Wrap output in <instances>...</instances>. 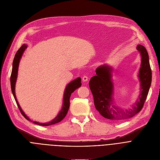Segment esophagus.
<instances>
[{"mask_svg":"<svg viewBox=\"0 0 160 160\" xmlns=\"http://www.w3.org/2000/svg\"><path fill=\"white\" fill-rule=\"evenodd\" d=\"M88 80V77H87V76H83V77H82V81L83 82H87Z\"/></svg>","mask_w":160,"mask_h":160,"instance_id":"1","label":"esophagus"}]
</instances>
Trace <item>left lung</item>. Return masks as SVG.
<instances>
[{
	"mask_svg": "<svg viewBox=\"0 0 160 160\" xmlns=\"http://www.w3.org/2000/svg\"><path fill=\"white\" fill-rule=\"evenodd\" d=\"M136 49L141 56V65L138 75L140 89L139 97L131 109H122L114 103L112 67L107 64L99 66L96 69L97 75L92 77L89 81L95 108L105 118L114 122L125 120L134 116L143 108L151 85L152 71L145 48L138 44Z\"/></svg>",
	"mask_w": 160,
	"mask_h": 160,
	"instance_id": "left-lung-1",
	"label": "left lung"
}]
</instances>
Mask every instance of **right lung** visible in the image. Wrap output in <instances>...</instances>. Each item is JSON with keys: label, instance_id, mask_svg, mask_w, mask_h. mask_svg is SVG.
Segmentation results:
<instances>
[{"label": "right lung", "instance_id": "obj_1", "mask_svg": "<svg viewBox=\"0 0 160 160\" xmlns=\"http://www.w3.org/2000/svg\"><path fill=\"white\" fill-rule=\"evenodd\" d=\"M28 48L27 44H23L22 46L20 48V49L17 51L16 52L15 56L13 59V67H12V74H11V78H10V82H11V88H12V91L13 93V95L14 97V98L16 101V103L18 105V108L20 109L21 113L25 117V118L31 122H33L37 125H42V126H49L51 125L55 124L57 123H59L61 122L63 118H65L66 116L69 108V105H70V97L71 94L75 91L77 89L79 88L82 86L81 83V78L78 77L76 79L72 80L71 82H69L66 87L64 93H63V102H62V107L60 112H58V115L55 117L54 119H52L49 122L47 123H40L35 121H32L29 119V117L24 113V112L21 109L20 106L18 103V102L17 101L16 94H15V84L17 79L18 76V66H19V63L20 61L21 58L22 57L23 53L26 49Z\"/></svg>", "mask_w": 160, "mask_h": 160}]
</instances>
